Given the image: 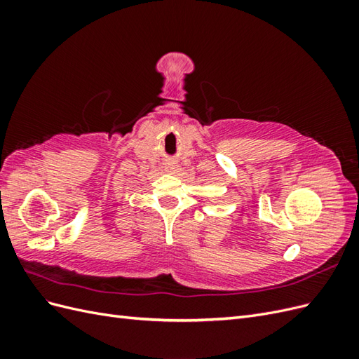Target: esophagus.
<instances>
[{
  "instance_id": "1",
  "label": "esophagus",
  "mask_w": 359,
  "mask_h": 359,
  "mask_svg": "<svg viewBox=\"0 0 359 359\" xmlns=\"http://www.w3.org/2000/svg\"><path fill=\"white\" fill-rule=\"evenodd\" d=\"M165 169L169 172V173H172V175H177V173L181 170V168H180V165L177 161H173V160H170V161H168L166 165H165Z\"/></svg>"
}]
</instances>
